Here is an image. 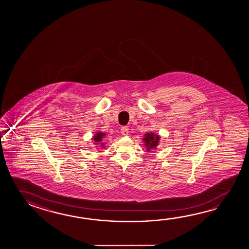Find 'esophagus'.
Returning <instances> with one entry per match:
<instances>
[{
  "mask_svg": "<svg viewBox=\"0 0 249 249\" xmlns=\"http://www.w3.org/2000/svg\"><path fill=\"white\" fill-rule=\"evenodd\" d=\"M121 133H122V135H123V136H127L128 133H129L128 127H127V126H123L122 129H121Z\"/></svg>",
  "mask_w": 249,
  "mask_h": 249,
  "instance_id": "obj_1",
  "label": "esophagus"
}]
</instances>
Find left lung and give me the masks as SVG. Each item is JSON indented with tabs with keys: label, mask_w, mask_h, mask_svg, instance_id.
Masks as SVG:
<instances>
[{
	"label": "left lung",
	"mask_w": 249,
	"mask_h": 249,
	"mask_svg": "<svg viewBox=\"0 0 249 249\" xmlns=\"http://www.w3.org/2000/svg\"><path fill=\"white\" fill-rule=\"evenodd\" d=\"M160 135H156L153 132H147L142 138L144 146L146 147L147 152L152 150V149H156V147L159 145Z\"/></svg>",
	"instance_id": "1"
}]
</instances>
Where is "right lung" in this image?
Segmentation results:
<instances>
[{"label": "right lung", "mask_w": 249, "mask_h": 249, "mask_svg": "<svg viewBox=\"0 0 249 249\" xmlns=\"http://www.w3.org/2000/svg\"><path fill=\"white\" fill-rule=\"evenodd\" d=\"M105 137H106V133H104V132H97L96 134H94L92 140L94 141V144L99 145L102 148V147H105V144H106V143L103 142V139L105 138Z\"/></svg>", "instance_id": "obj_1"}]
</instances>
